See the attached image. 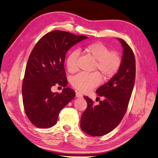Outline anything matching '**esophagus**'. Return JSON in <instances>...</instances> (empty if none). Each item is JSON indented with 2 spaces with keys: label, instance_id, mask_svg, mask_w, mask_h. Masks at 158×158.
Instances as JSON below:
<instances>
[{
  "label": "esophagus",
  "instance_id": "obj_1",
  "mask_svg": "<svg viewBox=\"0 0 158 158\" xmlns=\"http://www.w3.org/2000/svg\"><path fill=\"white\" fill-rule=\"evenodd\" d=\"M76 96L77 98H82L83 97L82 94L81 93H79V92H76Z\"/></svg>",
  "mask_w": 158,
  "mask_h": 158
}]
</instances>
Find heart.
<instances>
[{
	"instance_id": "heart-1",
	"label": "heart",
	"mask_w": 158,
	"mask_h": 158,
	"mask_svg": "<svg viewBox=\"0 0 158 158\" xmlns=\"http://www.w3.org/2000/svg\"><path fill=\"white\" fill-rule=\"evenodd\" d=\"M85 52L96 60L95 69H98L104 81L113 77L119 71L121 64L119 54L115 51H110L109 48L101 42L90 44L85 48ZM77 50L72 51L66 59V67L69 72L74 73L79 69ZM102 77L98 72L91 74L80 73L72 78L73 86L79 91L87 93L101 84Z\"/></svg>"
}]
</instances>
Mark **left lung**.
<instances>
[{
	"mask_svg": "<svg viewBox=\"0 0 158 158\" xmlns=\"http://www.w3.org/2000/svg\"><path fill=\"white\" fill-rule=\"evenodd\" d=\"M118 40L123 48L120 68L113 77L96 90L98 96L104 99L95 106L92 99L84 96L87 106L82 114L81 128L92 136H103L119 124L127 110L133 90L136 77L134 52L123 39Z\"/></svg>",
	"mask_w": 158,
	"mask_h": 158,
	"instance_id": "8db88e82",
	"label": "left lung"
}]
</instances>
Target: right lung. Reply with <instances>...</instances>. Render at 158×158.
Here are the masks:
<instances>
[{
	"instance_id": "obj_1",
	"label": "right lung",
	"mask_w": 158,
	"mask_h": 158,
	"mask_svg": "<svg viewBox=\"0 0 158 158\" xmlns=\"http://www.w3.org/2000/svg\"><path fill=\"white\" fill-rule=\"evenodd\" d=\"M87 38L56 30L44 35L35 45L26 65L22 92L26 114L36 127L54 126L60 111L74 98V90L65 87V54ZM56 84L64 87L61 94L51 91Z\"/></svg>"
}]
</instances>
